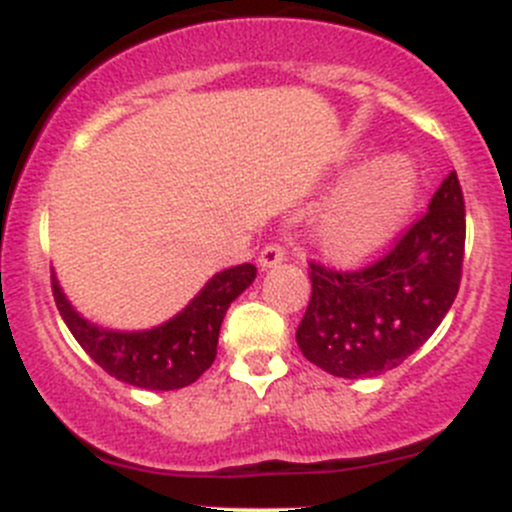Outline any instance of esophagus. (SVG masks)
I'll return each instance as SVG.
<instances>
[{
	"instance_id": "obj_1",
	"label": "esophagus",
	"mask_w": 512,
	"mask_h": 512,
	"mask_svg": "<svg viewBox=\"0 0 512 512\" xmlns=\"http://www.w3.org/2000/svg\"><path fill=\"white\" fill-rule=\"evenodd\" d=\"M282 260H285V247H282L280 242H267V245L262 247V252H260L262 267H272Z\"/></svg>"
}]
</instances>
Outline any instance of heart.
<instances>
[{
    "mask_svg": "<svg viewBox=\"0 0 512 512\" xmlns=\"http://www.w3.org/2000/svg\"><path fill=\"white\" fill-rule=\"evenodd\" d=\"M416 173L409 160L384 158L366 168L329 205L317 225L319 247L332 260L356 262L391 240L409 215Z\"/></svg>",
    "mask_w": 512,
    "mask_h": 512,
    "instance_id": "1",
    "label": "heart"
}]
</instances>
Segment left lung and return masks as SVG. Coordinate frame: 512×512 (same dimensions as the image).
Instances as JSON below:
<instances>
[{
	"label": "left lung",
	"mask_w": 512,
	"mask_h": 512,
	"mask_svg": "<svg viewBox=\"0 0 512 512\" xmlns=\"http://www.w3.org/2000/svg\"><path fill=\"white\" fill-rule=\"evenodd\" d=\"M466 203L456 170L428 210L359 270L309 262L312 297L297 327L304 359L342 379L396 369L428 342L461 287Z\"/></svg>",
	"instance_id": "left-lung-1"
}]
</instances>
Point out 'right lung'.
Segmentation results:
<instances>
[{"label": "right lung", "instance_id": "obj_1", "mask_svg": "<svg viewBox=\"0 0 512 512\" xmlns=\"http://www.w3.org/2000/svg\"><path fill=\"white\" fill-rule=\"evenodd\" d=\"M255 275L252 262L218 272L178 317L148 332L94 327L71 309L56 277H51V292L69 332L106 374L138 389L173 391L193 384L210 369L227 307L252 285Z\"/></svg>", "mask_w": 512, "mask_h": 512}]
</instances>
